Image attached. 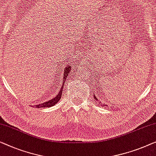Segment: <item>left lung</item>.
<instances>
[{"mask_svg":"<svg viewBox=\"0 0 156 156\" xmlns=\"http://www.w3.org/2000/svg\"><path fill=\"white\" fill-rule=\"evenodd\" d=\"M94 94V99H95V100H96L97 101H99V104H100V103H101V102H100V101H99V99H98V97H96V95H94V94ZM102 105H103V106H106V104H102Z\"/></svg>","mask_w":156,"mask_h":156,"instance_id":"left-lung-1","label":"left lung"}]
</instances>
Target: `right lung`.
I'll return each instance as SVG.
<instances>
[{
    "label": "right lung",
    "instance_id": "add662e5",
    "mask_svg": "<svg viewBox=\"0 0 156 156\" xmlns=\"http://www.w3.org/2000/svg\"><path fill=\"white\" fill-rule=\"evenodd\" d=\"M70 71H71V66L69 64H67L66 67L64 68V70L63 80H62V83H60L59 86H58L57 94H56V96L54 97V98L50 99L49 101H47L44 102V103H42V104H38V105L35 106L36 108L51 107V106L55 105V104L60 100V99H61L62 95V91H63V89H64V85L65 82H66V78H67V76H68L69 73H70Z\"/></svg>",
    "mask_w": 156,
    "mask_h": 156
}]
</instances>
